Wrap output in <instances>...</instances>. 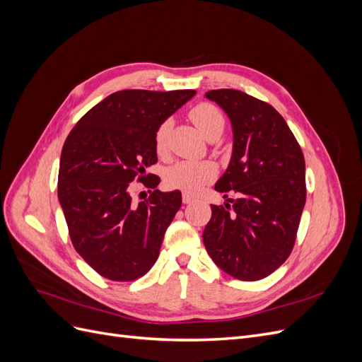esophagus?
<instances>
[{
	"mask_svg": "<svg viewBox=\"0 0 362 362\" xmlns=\"http://www.w3.org/2000/svg\"><path fill=\"white\" fill-rule=\"evenodd\" d=\"M193 201H194V199L192 198L190 194H187V193H184V194H182V202H184V204H192Z\"/></svg>",
	"mask_w": 362,
	"mask_h": 362,
	"instance_id": "esophagus-1",
	"label": "esophagus"
}]
</instances>
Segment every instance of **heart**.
I'll use <instances>...</instances> for the list:
<instances>
[{
	"label": "heart",
	"mask_w": 362,
	"mask_h": 362,
	"mask_svg": "<svg viewBox=\"0 0 362 362\" xmlns=\"http://www.w3.org/2000/svg\"><path fill=\"white\" fill-rule=\"evenodd\" d=\"M190 119L198 127L201 133L208 139L211 134H222L225 127L223 113L210 103H201L190 110ZM172 128V120L166 119L156 131L154 144L158 156H164L168 151V139ZM217 169L211 161H178L166 172V184L170 189H178L185 193L194 194L202 190L205 184L213 181Z\"/></svg>",
	"instance_id": "b5f03b06"
}]
</instances>
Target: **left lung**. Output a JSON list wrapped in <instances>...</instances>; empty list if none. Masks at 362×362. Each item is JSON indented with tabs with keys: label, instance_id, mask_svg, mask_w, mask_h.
I'll return each instance as SVG.
<instances>
[{
	"label": "left lung",
	"instance_id": "left-lung-1",
	"mask_svg": "<svg viewBox=\"0 0 362 362\" xmlns=\"http://www.w3.org/2000/svg\"><path fill=\"white\" fill-rule=\"evenodd\" d=\"M205 98L233 127V156L214 189L234 190L238 198L233 205H211L204 245L228 275L258 281L291 254L306 199L305 158L286 120L267 103L234 89L210 90Z\"/></svg>",
	"mask_w": 362,
	"mask_h": 362
}]
</instances>
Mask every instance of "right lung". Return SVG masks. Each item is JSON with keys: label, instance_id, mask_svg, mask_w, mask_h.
<instances>
[{"label": "right lung", "instance_id": "right-lung-1", "mask_svg": "<svg viewBox=\"0 0 362 362\" xmlns=\"http://www.w3.org/2000/svg\"><path fill=\"white\" fill-rule=\"evenodd\" d=\"M196 95L194 90H119L87 112L64 141L59 202L75 250L112 281H134L154 266L181 192L156 190L131 201L129 182L145 181L157 163L156 131ZM151 177V173H149ZM145 184V182H144Z\"/></svg>", "mask_w": 362, "mask_h": 362}]
</instances>
